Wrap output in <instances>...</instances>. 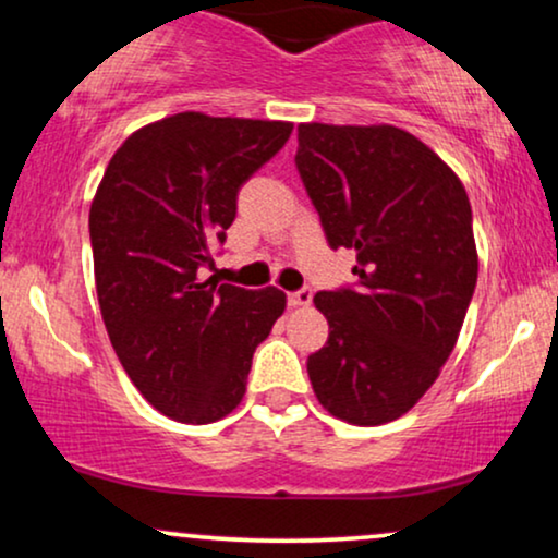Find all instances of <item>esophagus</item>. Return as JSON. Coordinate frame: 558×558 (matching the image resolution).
Returning a JSON list of instances; mask_svg holds the SVG:
<instances>
[{"instance_id":"obj_1","label":"esophagus","mask_w":558,"mask_h":558,"mask_svg":"<svg viewBox=\"0 0 558 558\" xmlns=\"http://www.w3.org/2000/svg\"><path fill=\"white\" fill-rule=\"evenodd\" d=\"M312 301V288H299V291L288 293V304L291 306H310Z\"/></svg>"}]
</instances>
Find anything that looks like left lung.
Wrapping results in <instances>:
<instances>
[{"mask_svg":"<svg viewBox=\"0 0 558 558\" xmlns=\"http://www.w3.org/2000/svg\"><path fill=\"white\" fill-rule=\"evenodd\" d=\"M296 168L356 286L319 291L330 336L306 360L332 417L399 420L440 375L477 283L472 207L430 146L396 125L301 123Z\"/></svg>","mask_w":558,"mask_h":558,"instance_id":"obj_1","label":"left lung"}]
</instances>
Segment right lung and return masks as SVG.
<instances>
[{
	"instance_id": "1",
	"label": "right lung",
	"mask_w": 558,
	"mask_h": 558,
	"mask_svg": "<svg viewBox=\"0 0 558 558\" xmlns=\"http://www.w3.org/2000/svg\"><path fill=\"white\" fill-rule=\"evenodd\" d=\"M293 125L178 112L138 128L88 213L101 319L120 364L165 417L207 425L239 407L286 293L202 280L235 196Z\"/></svg>"
}]
</instances>
